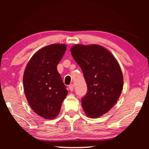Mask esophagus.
Wrapping results in <instances>:
<instances>
[{
	"instance_id": "34e87169",
	"label": "esophagus",
	"mask_w": 149,
	"mask_h": 149,
	"mask_svg": "<svg viewBox=\"0 0 149 149\" xmlns=\"http://www.w3.org/2000/svg\"><path fill=\"white\" fill-rule=\"evenodd\" d=\"M69 90L70 91H73L74 90V84H70L69 86Z\"/></svg>"
}]
</instances>
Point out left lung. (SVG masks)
I'll use <instances>...</instances> for the list:
<instances>
[{"label":"left lung","instance_id":"8db88e82","mask_svg":"<svg viewBox=\"0 0 149 149\" xmlns=\"http://www.w3.org/2000/svg\"><path fill=\"white\" fill-rule=\"evenodd\" d=\"M72 56L83 71L87 84L82 107L90 118L108 112L118 100L123 88L120 66L111 53L99 45L73 46Z\"/></svg>","mask_w":149,"mask_h":149}]
</instances>
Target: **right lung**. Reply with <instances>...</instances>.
<instances>
[{"label": "right lung", "mask_w": 149, "mask_h": 149, "mask_svg": "<svg viewBox=\"0 0 149 149\" xmlns=\"http://www.w3.org/2000/svg\"><path fill=\"white\" fill-rule=\"evenodd\" d=\"M66 50L65 44H52L37 51L25 69L24 93L31 108L45 119L58 115L68 94L57 66Z\"/></svg>", "instance_id": "1"}]
</instances>
